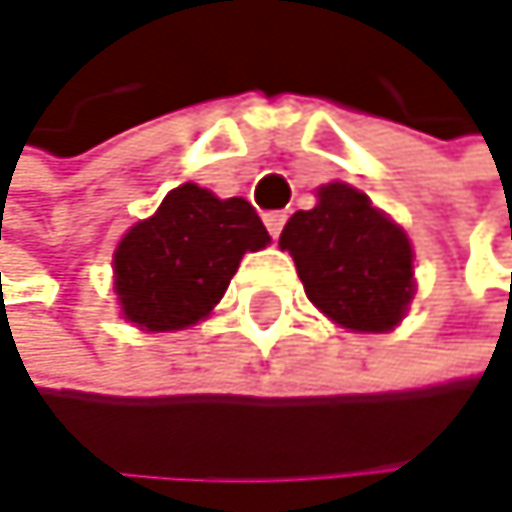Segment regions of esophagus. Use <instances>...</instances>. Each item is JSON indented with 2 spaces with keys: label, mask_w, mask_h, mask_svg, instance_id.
<instances>
[{
  "label": "esophagus",
  "mask_w": 512,
  "mask_h": 512,
  "mask_svg": "<svg viewBox=\"0 0 512 512\" xmlns=\"http://www.w3.org/2000/svg\"><path fill=\"white\" fill-rule=\"evenodd\" d=\"M285 221H288V215H285V212H267V215H264V224H267V230H270V236H273V239H279V233H282Z\"/></svg>",
  "instance_id": "obj_1"
}]
</instances>
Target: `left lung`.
Wrapping results in <instances>:
<instances>
[{
  "mask_svg": "<svg viewBox=\"0 0 512 512\" xmlns=\"http://www.w3.org/2000/svg\"><path fill=\"white\" fill-rule=\"evenodd\" d=\"M306 297L355 334L394 331L416 294L407 230L343 181L318 188L309 212H294L279 236Z\"/></svg>",
  "mask_w": 512,
  "mask_h": 512,
  "instance_id": "8db88e82",
  "label": "left lung"
}]
</instances>
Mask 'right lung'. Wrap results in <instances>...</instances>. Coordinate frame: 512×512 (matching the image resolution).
<instances>
[{
    "mask_svg": "<svg viewBox=\"0 0 512 512\" xmlns=\"http://www.w3.org/2000/svg\"><path fill=\"white\" fill-rule=\"evenodd\" d=\"M267 245L270 233L251 203L218 200L194 181L178 185L115 248L121 315L148 334L185 331L224 297L242 254Z\"/></svg>",
    "mask_w": 512,
    "mask_h": 512,
    "instance_id": "right-lung-1",
    "label": "right lung"
}]
</instances>
